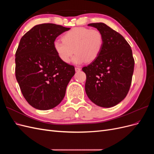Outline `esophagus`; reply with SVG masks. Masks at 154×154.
I'll use <instances>...</instances> for the list:
<instances>
[{"label":"esophagus","instance_id":"obj_1","mask_svg":"<svg viewBox=\"0 0 154 154\" xmlns=\"http://www.w3.org/2000/svg\"><path fill=\"white\" fill-rule=\"evenodd\" d=\"M81 71V69L79 67H75V71L76 72H80Z\"/></svg>","mask_w":154,"mask_h":154}]
</instances>
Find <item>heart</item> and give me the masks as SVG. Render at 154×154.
Segmentation results:
<instances>
[{"label":"heart","mask_w":154,"mask_h":154,"mask_svg":"<svg viewBox=\"0 0 154 154\" xmlns=\"http://www.w3.org/2000/svg\"><path fill=\"white\" fill-rule=\"evenodd\" d=\"M63 41L55 40L53 48L58 58L65 63H68L73 53L72 59L75 64L96 60L103 46V36L97 29L86 27H74L63 35Z\"/></svg>","instance_id":"1"}]
</instances>
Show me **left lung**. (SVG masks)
<instances>
[{
	"instance_id": "left-lung-1",
	"label": "left lung",
	"mask_w": 154,
	"mask_h": 154,
	"mask_svg": "<svg viewBox=\"0 0 154 154\" xmlns=\"http://www.w3.org/2000/svg\"><path fill=\"white\" fill-rule=\"evenodd\" d=\"M103 36V46L97 58L82 68L86 74L85 92L97 106H114L127 96L131 85L134 60L124 37L104 23H92Z\"/></svg>"
}]
</instances>
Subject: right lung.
<instances>
[{"label":"right lung","instance_id":"add662e5","mask_svg":"<svg viewBox=\"0 0 154 154\" xmlns=\"http://www.w3.org/2000/svg\"><path fill=\"white\" fill-rule=\"evenodd\" d=\"M69 27L54 24L34 26L22 37L15 53V76L21 92L34 108L53 109L62 101L75 74L58 58L53 42Z\"/></svg>","mask_w":154,"mask_h":154}]
</instances>
